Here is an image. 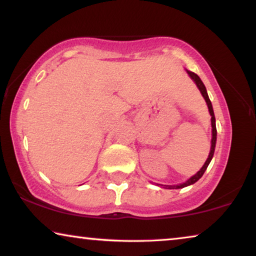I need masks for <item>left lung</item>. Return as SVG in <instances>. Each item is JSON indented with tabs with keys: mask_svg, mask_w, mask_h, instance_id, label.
Masks as SVG:
<instances>
[{
	"mask_svg": "<svg viewBox=\"0 0 256 256\" xmlns=\"http://www.w3.org/2000/svg\"><path fill=\"white\" fill-rule=\"evenodd\" d=\"M186 71H188V74L190 77L193 79V82L196 84L198 88L200 90L201 94H202V96L204 98L206 102H207V106H208V109H209V114H210V116H212V138L210 152H209L207 161L204 162V166L201 168L200 171H198V172H196V174H194V176L190 177V178L188 179V180H186L185 182H182V184H179V185H161V184H158V186H162V188H174V190H177V188H186V186H188V185H192V184H194V182H196L199 180V179H200L202 176H204V174L206 169H207L208 166H209V163H210V161H212V156H214V152H215V146H216V136H217V130H216V124H215V115H214L212 106V102H210V100H209V96H208L207 90H206V87H204V82H201V79H200L199 76L194 74V72H190V71H188V70H186Z\"/></svg>",
	"mask_w": 256,
	"mask_h": 256,
	"instance_id": "8db88e82",
	"label": "left lung"
}]
</instances>
